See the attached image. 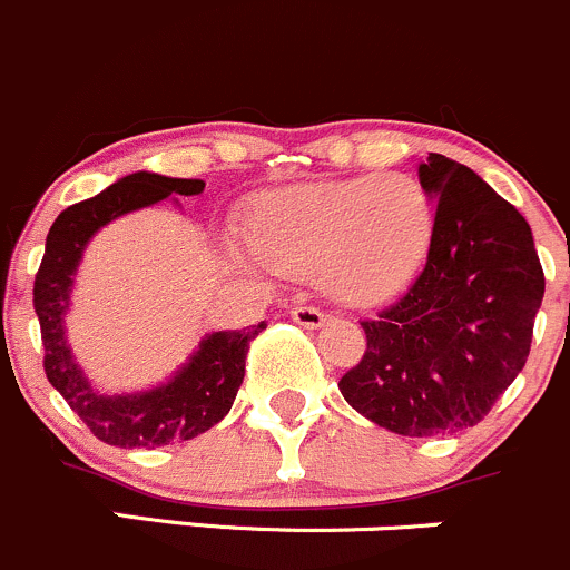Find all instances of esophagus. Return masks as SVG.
<instances>
[{
	"label": "esophagus",
	"instance_id": "esophagus-1",
	"mask_svg": "<svg viewBox=\"0 0 570 570\" xmlns=\"http://www.w3.org/2000/svg\"><path fill=\"white\" fill-rule=\"evenodd\" d=\"M291 318L296 321V324L307 326V330H318V326H324L326 315L321 313V309L307 307V304H296V307L291 309Z\"/></svg>",
	"mask_w": 570,
	"mask_h": 570
}]
</instances>
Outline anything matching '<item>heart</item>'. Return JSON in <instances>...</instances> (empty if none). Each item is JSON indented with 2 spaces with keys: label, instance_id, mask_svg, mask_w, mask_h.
I'll list each match as a JSON object with an SVG mask.
<instances>
[{
  "label": "heart",
  "instance_id": "heart-1",
  "mask_svg": "<svg viewBox=\"0 0 570 570\" xmlns=\"http://www.w3.org/2000/svg\"><path fill=\"white\" fill-rule=\"evenodd\" d=\"M435 205L404 174L313 183L268 194L252 213L249 272L318 277L332 298L371 307L399 296L430 255Z\"/></svg>",
  "mask_w": 570,
  "mask_h": 570
}]
</instances>
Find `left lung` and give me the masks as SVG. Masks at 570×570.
<instances>
[{
	"instance_id": "8db88e82",
	"label": "left lung",
	"mask_w": 570,
	"mask_h": 570,
	"mask_svg": "<svg viewBox=\"0 0 570 570\" xmlns=\"http://www.w3.org/2000/svg\"><path fill=\"white\" fill-rule=\"evenodd\" d=\"M419 179L438 205L424 272L363 321V360L337 382L360 415L404 438L488 415L527 363L546 291L527 218L479 174L430 151Z\"/></svg>"
}]
</instances>
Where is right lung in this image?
Wrapping results in <instances>:
<instances>
[{
    "label": "right lung",
    "mask_w": 570,
    "mask_h": 570,
    "mask_svg": "<svg viewBox=\"0 0 570 570\" xmlns=\"http://www.w3.org/2000/svg\"><path fill=\"white\" fill-rule=\"evenodd\" d=\"M202 179L163 177L135 171L116 179L94 199L77 202L55 218L47 235L41 268L32 287V304L41 321L43 371L55 391L86 421L99 441L118 449H155L183 443L216 426L233 407L246 374L249 341L266 324L252 330L207 332L190 357L166 382L146 391L105 393L91 385L66 337V313L71 307L75 277L88 240L116 218L151 207L174 196H199ZM179 205V199H174Z\"/></svg>",
    "instance_id": "right-lung-1"
}]
</instances>
